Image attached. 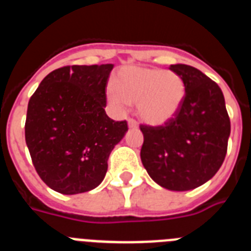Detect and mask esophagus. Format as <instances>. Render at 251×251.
<instances>
[{
  "label": "esophagus",
  "instance_id": "esophagus-1",
  "mask_svg": "<svg viewBox=\"0 0 251 251\" xmlns=\"http://www.w3.org/2000/svg\"><path fill=\"white\" fill-rule=\"evenodd\" d=\"M128 127H129V128H137V127H138V123H137L134 119L129 118V119H128Z\"/></svg>",
  "mask_w": 251,
  "mask_h": 251
}]
</instances>
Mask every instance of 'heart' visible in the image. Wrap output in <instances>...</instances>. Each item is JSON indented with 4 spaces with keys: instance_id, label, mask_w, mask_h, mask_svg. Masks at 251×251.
<instances>
[{
    "instance_id": "obj_1",
    "label": "heart",
    "mask_w": 251,
    "mask_h": 251,
    "mask_svg": "<svg viewBox=\"0 0 251 251\" xmlns=\"http://www.w3.org/2000/svg\"><path fill=\"white\" fill-rule=\"evenodd\" d=\"M185 83L174 71L126 67L119 71L114 86L106 90V99L117 111L137 104L143 122L160 126L176 115L185 99Z\"/></svg>"
}]
</instances>
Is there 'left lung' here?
Masks as SVG:
<instances>
[{
	"label": "left lung",
	"mask_w": 251,
	"mask_h": 251,
	"mask_svg": "<svg viewBox=\"0 0 251 251\" xmlns=\"http://www.w3.org/2000/svg\"><path fill=\"white\" fill-rule=\"evenodd\" d=\"M185 83V99L162 126L141 124V160L152 180L169 190L201 187L221 168L230 137L225 98L215 81L188 64H171Z\"/></svg>",
	"instance_id": "8db88e82"
}]
</instances>
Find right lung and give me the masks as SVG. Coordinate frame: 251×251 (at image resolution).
Segmentation results:
<instances>
[{"instance_id":"1","label":"right lung","mask_w":251,"mask_h":251,"mask_svg":"<svg viewBox=\"0 0 251 251\" xmlns=\"http://www.w3.org/2000/svg\"><path fill=\"white\" fill-rule=\"evenodd\" d=\"M114 64L64 66L44 77L30 98L25 141L36 173L50 189H94L111 150L128 130L106 115V85Z\"/></svg>"}]
</instances>
